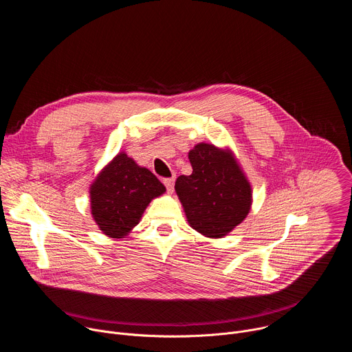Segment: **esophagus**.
<instances>
[{
    "instance_id": "1",
    "label": "esophagus",
    "mask_w": 352,
    "mask_h": 352,
    "mask_svg": "<svg viewBox=\"0 0 352 352\" xmlns=\"http://www.w3.org/2000/svg\"><path fill=\"white\" fill-rule=\"evenodd\" d=\"M174 182H175V178H174V177L164 179V185H166V188H167V190H168L170 193H173V190H174Z\"/></svg>"
}]
</instances>
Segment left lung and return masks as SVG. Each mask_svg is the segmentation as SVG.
Here are the masks:
<instances>
[{
  "label": "left lung",
  "mask_w": 352,
  "mask_h": 352,
  "mask_svg": "<svg viewBox=\"0 0 352 352\" xmlns=\"http://www.w3.org/2000/svg\"><path fill=\"white\" fill-rule=\"evenodd\" d=\"M188 157L192 174L175 181L188 223L206 236H224L248 216L252 189L234 156L226 150L199 143Z\"/></svg>",
  "instance_id": "1"
}]
</instances>
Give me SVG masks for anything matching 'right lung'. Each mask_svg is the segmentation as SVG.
<instances>
[{"mask_svg": "<svg viewBox=\"0 0 352 352\" xmlns=\"http://www.w3.org/2000/svg\"><path fill=\"white\" fill-rule=\"evenodd\" d=\"M164 192L152 171L120 153L90 186L91 216L106 235L122 238L139 223L152 199Z\"/></svg>", "mask_w": 352, "mask_h": 352, "instance_id": "right-lung-1", "label": "right lung"}]
</instances>
